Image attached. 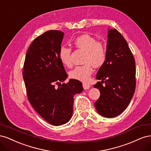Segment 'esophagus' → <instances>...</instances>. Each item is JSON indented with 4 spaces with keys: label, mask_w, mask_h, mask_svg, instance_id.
I'll return each mask as SVG.
<instances>
[{
    "label": "esophagus",
    "mask_w": 151,
    "mask_h": 151,
    "mask_svg": "<svg viewBox=\"0 0 151 151\" xmlns=\"http://www.w3.org/2000/svg\"><path fill=\"white\" fill-rule=\"evenodd\" d=\"M83 88L84 89H88L91 88V85L88 83H83Z\"/></svg>",
    "instance_id": "obj_1"
}]
</instances>
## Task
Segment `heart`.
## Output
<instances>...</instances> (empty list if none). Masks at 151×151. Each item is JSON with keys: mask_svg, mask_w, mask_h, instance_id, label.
I'll list each match as a JSON object with an SVG mask.
<instances>
[{"mask_svg": "<svg viewBox=\"0 0 151 151\" xmlns=\"http://www.w3.org/2000/svg\"><path fill=\"white\" fill-rule=\"evenodd\" d=\"M73 45L76 48L85 51L83 59L85 63L76 67L70 71L69 76L72 79L86 81L93 73V65L98 68L104 63L106 58V50L102 43L96 42V40L88 34L77 36L73 41ZM71 53V49L64 46L61 47L59 50V59L62 64L67 67H71L72 65Z\"/></svg>", "mask_w": 151, "mask_h": 151, "instance_id": "b5f03b06", "label": "heart"}]
</instances>
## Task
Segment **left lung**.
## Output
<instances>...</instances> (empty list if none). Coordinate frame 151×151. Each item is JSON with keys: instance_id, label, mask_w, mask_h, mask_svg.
<instances>
[{"instance_id": "1", "label": "left lung", "mask_w": 151, "mask_h": 151, "mask_svg": "<svg viewBox=\"0 0 151 151\" xmlns=\"http://www.w3.org/2000/svg\"><path fill=\"white\" fill-rule=\"evenodd\" d=\"M135 59L123 36L116 29H108L106 58L99 68L94 84L100 97L94 106L100 115L113 118L129 104L135 89Z\"/></svg>"}]
</instances>
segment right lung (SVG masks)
<instances>
[{
	"mask_svg": "<svg viewBox=\"0 0 151 151\" xmlns=\"http://www.w3.org/2000/svg\"><path fill=\"white\" fill-rule=\"evenodd\" d=\"M63 36L62 31L50 30L35 39L27 52L22 72L29 103L55 126L70 120L74 96L83 91V84L76 79L61 84L68 76L58 56Z\"/></svg>",
	"mask_w": 151,
	"mask_h": 151,
	"instance_id": "obj_1",
	"label": "right lung"
}]
</instances>
